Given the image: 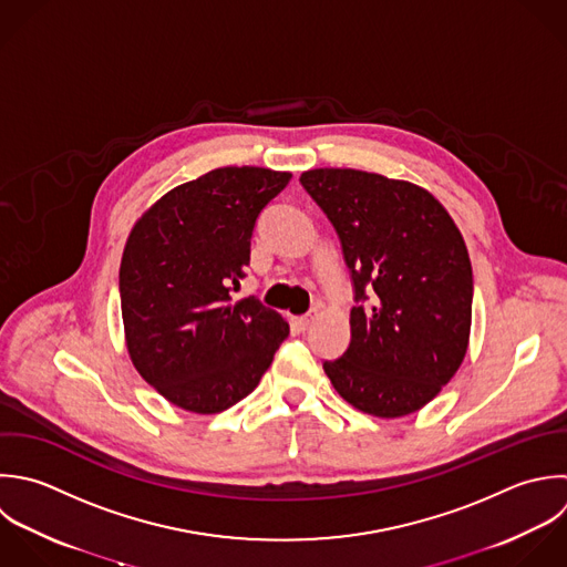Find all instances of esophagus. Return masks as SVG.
Returning <instances> with one entry per match:
<instances>
[{
	"instance_id": "1",
	"label": "esophagus",
	"mask_w": 567,
	"mask_h": 567,
	"mask_svg": "<svg viewBox=\"0 0 567 567\" xmlns=\"http://www.w3.org/2000/svg\"><path fill=\"white\" fill-rule=\"evenodd\" d=\"M313 320H316V316H313V313H307V316L296 318V320H293V324H296L300 331H305V329H309V327L313 324Z\"/></svg>"
}]
</instances>
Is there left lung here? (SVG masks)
Wrapping results in <instances>:
<instances>
[{"instance_id": "8db88e82", "label": "left lung", "mask_w": 567, "mask_h": 567, "mask_svg": "<svg viewBox=\"0 0 567 567\" xmlns=\"http://www.w3.org/2000/svg\"><path fill=\"white\" fill-rule=\"evenodd\" d=\"M300 183L333 223L360 302L351 344L324 362L327 378L373 417L417 413L453 380L471 342L473 267L462 231L411 181L318 167Z\"/></svg>"}]
</instances>
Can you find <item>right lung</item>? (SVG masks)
Here are the masks:
<instances>
[{"label": "right lung", "instance_id": "right-lung-1", "mask_svg": "<svg viewBox=\"0 0 567 567\" xmlns=\"http://www.w3.org/2000/svg\"><path fill=\"white\" fill-rule=\"evenodd\" d=\"M291 172L218 167L176 185L134 223L118 289L127 355L174 406L214 415L247 398L289 333L256 298L231 302L251 231Z\"/></svg>", "mask_w": 567, "mask_h": 567}]
</instances>
